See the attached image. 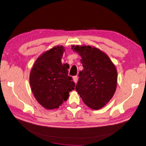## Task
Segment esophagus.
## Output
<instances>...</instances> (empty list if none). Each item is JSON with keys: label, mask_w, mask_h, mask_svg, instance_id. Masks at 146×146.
<instances>
[{"label": "esophagus", "mask_w": 146, "mask_h": 146, "mask_svg": "<svg viewBox=\"0 0 146 146\" xmlns=\"http://www.w3.org/2000/svg\"><path fill=\"white\" fill-rule=\"evenodd\" d=\"M73 79H74V82L76 83L77 82V81H78V77L77 76H74L73 77Z\"/></svg>", "instance_id": "obj_1"}]
</instances>
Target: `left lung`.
<instances>
[{"mask_svg": "<svg viewBox=\"0 0 146 146\" xmlns=\"http://www.w3.org/2000/svg\"><path fill=\"white\" fill-rule=\"evenodd\" d=\"M78 53L83 69L79 72L76 90L88 107L99 110L107 104L116 91L115 66L103 52L90 46H72Z\"/></svg>", "mask_w": 146, "mask_h": 146, "instance_id": "left-lung-1", "label": "left lung"}]
</instances>
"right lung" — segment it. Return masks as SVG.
<instances>
[{
    "instance_id": "obj_1",
    "label": "right lung",
    "mask_w": 146,
    "mask_h": 146,
    "mask_svg": "<svg viewBox=\"0 0 146 146\" xmlns=\"http://www.w3.org/2000/svg\"><path fill=\"white\" fill-rule=\"evenodd\" d=\"M63 46H56L42 54L30 72V83L33 94L47 109L57 108L67 100L75 89L72 78L68 76V64L61 63Z\"/></svg>"
}]
</instances>
